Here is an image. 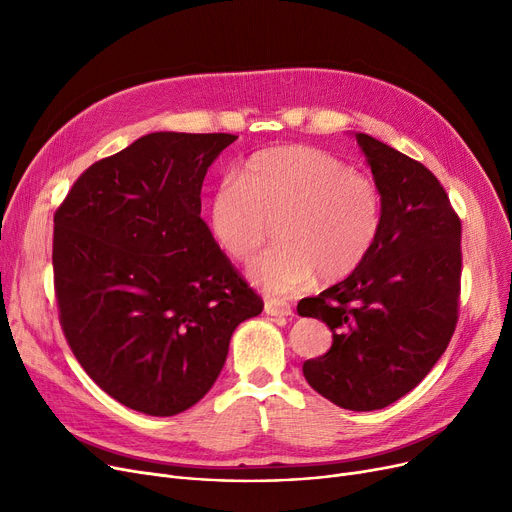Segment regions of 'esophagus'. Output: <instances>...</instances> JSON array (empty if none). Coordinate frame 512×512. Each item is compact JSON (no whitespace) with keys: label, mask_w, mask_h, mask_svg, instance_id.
I'll return each instance as SVG.
<instances>
[{"label":"esophagus","mask_w":512,"mask_h":512,"mask_svg":"<svg viewBox=\"0 0 512 512\" xmlns=\"http://www.w3.org/2000/svg\"><path fill=\"white\" fill-rule=\"evenodd\" d=\"M265 313L272 317H288V315H292V307H290V303L280 301V299H267Z\"/></svg>","instance_id":"esophagus-1"}]
</instances>
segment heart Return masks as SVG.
<instances>
[{"label": "heart", "mask_w": 512, "mask_h": 512, "mask_svg": "<svg viewBox=\"0 0 512 512\" xmlns=\"http://www.w3.org/2000/svg\"><path fill=\"white\" fill-rule=\"evenodd\" d=\"M220 249L249 261L272 236L280 245L255 259L247 276L270 294H288L321 278L355 274L378 245L384 195L373 178L315 147H274L249 157L238 182L220 184L207 203Z\"/></svg>", "instance_id": "b5f03b06"}]
</instances>
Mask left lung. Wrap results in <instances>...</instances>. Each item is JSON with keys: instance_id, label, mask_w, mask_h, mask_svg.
Returning a JSON list of instances; mask_svg holds the SVG:
<instances>
[{"instance_id": "1", "label": "left lung", "mask_w": 512, "mask_h": 512, "mask_svg": "<svg viewBox=\"0 0 512 512\" xmlns=\"http://www.w3.org/2000/svg\"><path fill=\"white\" fill-rule=\"evenodd\" d=\"M384 195L378 245L346 280L303 299L332 346L303 363L309 386L348 411L384 409L432 371L454 334L461 297V220L419 161L357 132Z\"/></svg>"}]
</instances>
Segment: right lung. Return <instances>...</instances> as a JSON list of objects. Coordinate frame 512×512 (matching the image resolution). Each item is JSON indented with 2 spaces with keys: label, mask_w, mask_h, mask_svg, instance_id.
<instances>
[{
  "label": "right lung",
  "mask_w": 512,
  "mask_h": 512,
  "mask_svg": "<svg viewBox=\"0 0 512 512\" xmlns=\"http://www.w3.org/2000/svg\"><path fill=\"white\" fill-rule=\"evenodd\" d=\"M236 139L151 132L95 161L53 215L64 336L128 409H191L218 380L236 326L263 309L201 220L207 168Z\"/></svg>",
  "instance_id": "right-lung-1"
}]
</instances>
